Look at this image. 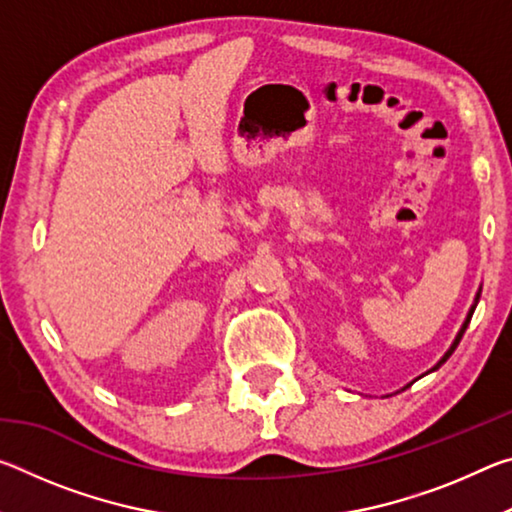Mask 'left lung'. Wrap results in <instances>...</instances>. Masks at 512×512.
I'll return each instance as SVG.
<instances>
[{
    "label": "left lung",
    "instance_id": "obj_1",
    "mask_svg": "<svg viewBox=\"0 0 512 512\" xmlns=\"http://www.w3.org/2000/svg\"><path fill=\"white\" fill-rule=\"evenodd\" d=\"M479 298H481V287H479V291H476V296H474V302H472V307H470V311H467V316H465V320H463V325H461V329H458V334H456V339L452 341V345H449V350L443 354V357H440V361L436 363V366H433L431 370H427V372H424V375H429V372H433V370H438L440 366H443V363L449 359V357H452V354H454V350L458 348V343H461V339H463V334H465V329H467V325H470V318H472V314H474V309H476V305H479ZM420 379V377H418ZM415 381V379H413ZM413 381H411V384H413ZM411 384H406L404 388H409ZM404 388H402V391H404Z\"/></svg>",
    "mask_w": 512,
    "mask_h": 512
}]
</instances>
